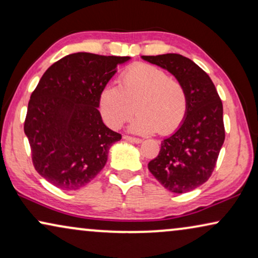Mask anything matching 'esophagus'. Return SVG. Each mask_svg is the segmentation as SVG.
I'll list each match as a JSON object with an SVG mask.
<instances>
[{"mask_svg":"<svg viewBox=\"0 0 258 258\" xmlns=\"http://www.w3.org/2000/svg\"><path fill=\"white\" fill-rule=\"evenodd\" d=\"M123 139H124L125 141H128V142L136 143V144L142 142V140H141V139H136V137H132V136H123Z\"/></svg>","mask_w":258,"mask_h":258,"instance_id":"obj_1","label":"esophagus"}]
</instances>
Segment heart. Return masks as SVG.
Segmentation results:
<instances>
[{"label": "heart", "mask_w": 258, "mask_h": 258, "mask_svg": "<svg viewBox=\"0 0 258 258\" xmlns=\"http://www.w3.org/2000/svg\"><path fill=\"white\" fill-rule=\"evenodd\" d=\"M98 107L111 129L121 128L136 109L139 115L130 123V132L148 135L157 130L167 135L183 122L188 100L181 82L157 67L140 63L122 73L117 87L101 90Z\"/></svg>", "instance_id": "1"}]
</instances>
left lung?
Here are the masks:
<instances>
[{
	"label": "left lung",
	"instance_id": "left-lung-1",
	"mask_svg": "<svg viewBox=\"0 0 258 258\" xmlns=\"http://www.w3.org/2000/svg\"><path fill=\"white\" fill-rule=\"evenodd\" d=\"M142 58L174 75L188 100L181 125L162 141L158 156L148 169L169 191H191L209 179L216 165L225 139L223 104L209 75L190 58L179 54Z\"/></svg>",
	"mask_w": 258,
	"mask_h": 258
}]
</instances>
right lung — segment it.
Instances as JSON below:
<instances>
[{"label": "right lung", "mask_w": 258, "mask_h": 258, "mask_svg": "<svg viewBox=\"0 0 258 258\" xmlns=\"http://www.w3.org/2000/svg\"><path fill=\"white\" fill-rule=\"evenodd\" d=\"M129 56L67 55L49 67L28 103L24 134L36 171L62 190H79L104 168L121 134L102 121L98 97Z\"/></svg>", "instance_id": "1"}]
</instances>
